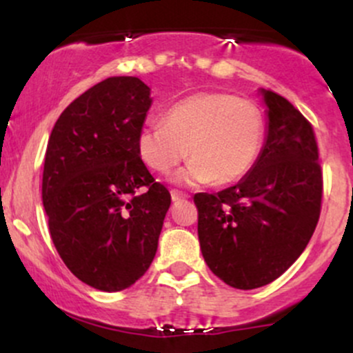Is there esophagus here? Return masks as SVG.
I'll use <instances>...</instances> for the list:
<instances>
[{"label":"esophagus","mask_w":353,"mask_h":353,"mask_svg":"<svg viewBox=\"0 0 353 353\" xmlns=\"http://www.w3.org/2000/svg\"><path fill=\"white\" fill-rule=\"evenodd\" d=\"M188 194H184V192H181V190H171V199H172V202H179V201H184V199H188Z\"/></svg>","instance_id":"obj_1"}]
</instances>
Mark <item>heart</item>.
<instances>
[{
	"label": "heart",
	"mask_w": 353,
	"mask_h": 353,
	"mask_svg": "<svg viewBox=\"0 0 353 353\" xmlns=\"http://www.w3.org/2000/svg\"><path fill=\"white\" fill-rule=\"evenodd\" d=\"M265 121L261 108L228 92H199L168 109L164 123L145 124L137 134V152L152 171L177 172L179 184H232L254 168Z\"/></svg>",
	"instance_id": "b5f03b06"
}]
</instances>
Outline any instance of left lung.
<instances>
[{"label": "left lung", "instance_id": "8db88e82", "mask_svg": "<svg viewBox=\"0 0 353 353\" xmlns=\"http://www.w3.org/2000/svg\"><path fill=\"white\" fill-rule=\"evenodd\" d=\"M259 92L267 123L254 168L232 188L194 196L205 264L242 290L267 285L297 261L322 204V171L310 123L282 96Z\"/></svg>", "mask_w": 353, "mask_h": 353}]
</instances>
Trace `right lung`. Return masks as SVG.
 I'll return each instance as SVG.
<instances>
[{"mask_svg": "<svg viewBox=\"0 0 353 353\" xmlns=\"http://www.w3.org/2000/svg\"><path fill=\"white\" fill-rule=\"evenodd\" d=\"M151 104L139 78H108L61 112L48 141L43 205L52 244L81 282L104 292L145 274L171 205L137 152Z\"/></svg>", "mask_w": 353, "mask_h": 353, "instance_id": "right-lung-1", "label": "right lung"}]
</instances>
